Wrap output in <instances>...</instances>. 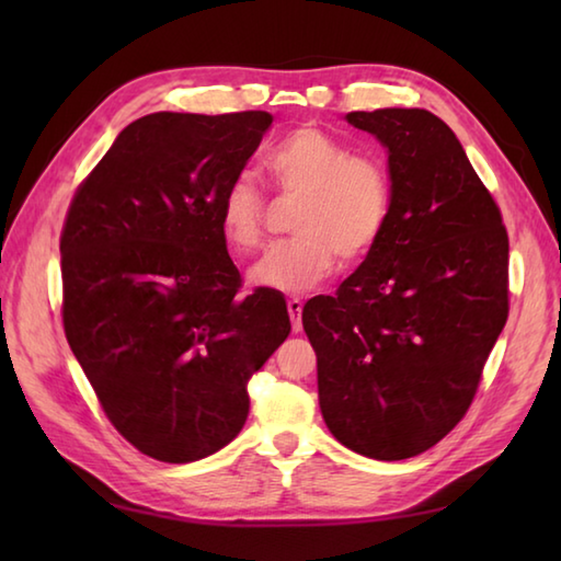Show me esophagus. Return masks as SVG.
Instances as JSON below:
<instances>
[{"mask_svg": "<svg viewBox=\"0 0 561 561\" xmlns=\"http://www.w3.org/2000/svg\"><path fill=\"white\" fill-rule=\"evenodd\" d=\"M287 308H289V316H291V328L294 332H301V311H304V301L301 299H289L287 301Z\"/></svg>", "mask_w": 561, "mask_h": 561, "instance_id": "esophagus-1", "label": "esophagus"}]
</instances>
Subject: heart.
<instances>
[{
	"mask_svg": "<svg viewBox=\"0 0 561 561\" xmlns=\"http://www.w3.org/2000/svg\"><path fill=\"white\" fill-rule=\"evenodd\" d=\"M265 171L284 193L304 195L294 219L296 238L274 243L253 267L255 287L301 294L335 270L337 255L356 262L371 253L386 229L390 181L371 157H356L323 129L299 127L284 135L265 157ZM265 197L253 178L238 175L219 202V229L238 253L262 238Z\"/></svg>",
	"mask_w": 561,
	"mask_h": 561,
	"instance_id": "b5f03b06",
	"label": "heart"
}]
</instances>
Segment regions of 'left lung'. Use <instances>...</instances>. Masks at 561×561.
<instances>
[{
	"label": "left lung",
	"mask_w": 561,
	"mask_h": 561,
	"mask_svg": "<svg viewBox=\"0 0 561 561\" xmlns=\"http://www.w3.org/2000/svg\"><path fill=\"white\" fill-rule=\"evenodd\" d=\"M388 151L390 211L335 296L304 306L320 412L342 446L404 460L468 412L508 316V236L453 129L422 108L347 113Z\"/></svg>",
	"instance_id": "1"
}]
</instances>
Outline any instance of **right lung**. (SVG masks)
<instances>
[{
    "label": "right lung",
    "instance_id": "obj_1",
    "mask_svg": "<svg viewBox=\"0 0 561 561\" xmlns=\"http://www.w3.org/2000/svg\"><path fill=\"white\" fill-rule=\"evenodd\" d=\"M265 111L151 113L115 137L65 221L71 352L129 444L163 462L217 453L248 420V378L289 337L284 294L241 287L219 229Z\"/></svg>",
    "mask_w": 561,
    "mask_h": 561
}]
</instances>
